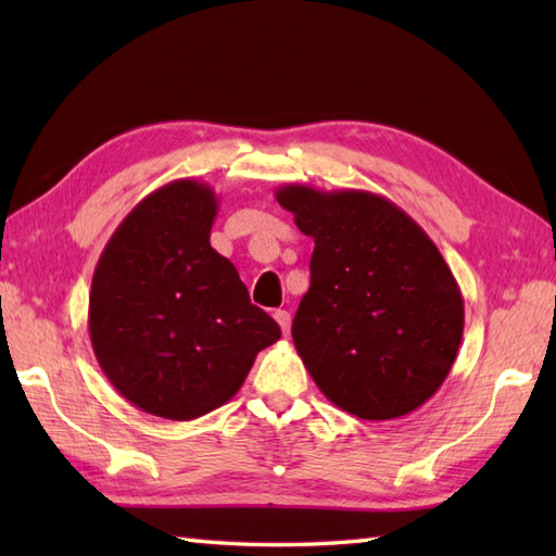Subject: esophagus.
I'll use <instances>...</instances> for the list:
<instances>
[{
	"label": "esophagus",
	"instance_id": "34e87169",
	"mask_svg": "<svg viewBox=\"0 0 556 556\" xmlns=\"http://www.w3.org/2000/svg\"><path fill=\"white\" fill-rule=\"evenodd\" d=\"M275 320L279 323V327H281V332H289V327H291V313L289 311H275Z\"/></svg>",
	"mask_w": 556,
	"mask_h": 556
}]
</instances>
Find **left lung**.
<instances>
[{"label": "left lung", "instance_id": "1", "mask_svg": "<svg viewBox=\"0 0 556 556\" xmlns=\"http://www.w3.org/2000/svg\"><path fill=\"white\" fill-rule=\"evenodd\" d=\"M277 203L315 241L291 337L320 392L363 420L422 406L464 337V296L432 239L370 191L289 184Z\"/></svg>", "mask_w": 556, "mask_h": 556}]
</instances>
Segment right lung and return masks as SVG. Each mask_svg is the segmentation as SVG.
Listing matches in <instances>:
<instances>
[{
  "instance_id": "1",
  "label": "right lung",
  "mask_w": 556,
  "mask_h": 556,
  "mask_svg": "<svg viewBox=\"0 0 556 556\" xmlns=\"http://www.w3.org/2000/svg\"><path fill=\"white\" fill-rule=\"evenodd\" d=\"M217 207L195 179L157 188L116 227L92 275V351L116 392L150 416L193 420L227 404L281 337L210 245Z\"/></svg>"
}]
</instances>
